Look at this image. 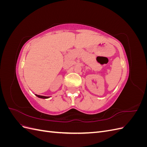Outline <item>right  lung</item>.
Masks as SVG:
<instances>
[{"instance_id":"obj_1","label":"right lung","mask_w":147,"mask_h":147,"mask_svg":"<svg viewBox=\"0 0 147 147\" xmlns=\"http://www.w3.org/2000/svg\"><path fill=\"white\" fill-rule=\"evenodd\" d=\"M37 97H39V98H41V99H48L49 98V96H40V95H37V94H35Z\"/></svg>"}]
</instances>
